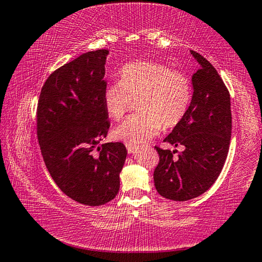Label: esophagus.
<instances>
[{
    "instance_id": "34e87169",
    "label": "esophagus",
    "mask_w": 262,
    "mask_h": 262,
    "mask_svg": "<svg viewBox=\"0 0 262 262\" xmlns=\"http://www.w3.org/2000/svg\"><path fill=\"white\" fill-rule=\"evenodd\" d=\"M126 147H127L128 154H133V152H134V150H135L136 145L135 144H132V143H126Z\"/></svg>"
}]
</instances>
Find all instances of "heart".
<instances>
[{
  "label": "heart",
  "mask_w": 262,
  "mask_h": 262,
  "mask_svg": "<svg viewBox=\"0 0 262 262\" xmlns=\"http://www.w3.org/2000/svg\"><path fill=\"white\" fill-rule=\"evenodd\" d=\"M189 78L156 61H133L119 71V81L105 87L103 104L107 116L121 120L137 99L136 115L116 129V136L129 143L149 141L165 128L182 121L191 102Z\"/></svg>",
  "instance_id": "obj_1"
}]
</instances>
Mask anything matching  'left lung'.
<instances>
[{
  "label": "left lung",
  "mask_w": 262,
  "mask_h": 262,
  "mask_svg": "<svg viewBox=\"0 0 262 262\" xmlns=\"http://www.w3.org/2000/svg\"><path fill=\"white\" fill-rule=\"evenodd\" d=\"M198 61L192 75L193 95L188 112L164 142L183 151L155 146L159 163L154 172L157 191L167 199L184 202L201 196L220 175L231 137L230 95L216 70L191 50ZM178 151V157L172 155Z\"/></svg>",
  "instance_id": "left-lung-1"
}]
</instances>
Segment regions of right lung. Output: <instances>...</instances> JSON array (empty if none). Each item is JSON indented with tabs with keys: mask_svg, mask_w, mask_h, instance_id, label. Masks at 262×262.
I'll return each instance as SVG.
<instances>
[{
	"mask_svg": "<svg viewBox=\"0 0 262 262\" xmlns=\"http://www.w3.org/2000/svg\"><path fill=\"white\" fill-rule=\"evenodd\" d=\"M107 54L85 52L54 71L36 108L37 140L52 180L66 196L88 206L117 196L127 156L121 142L98 146L110 128L103 104Z\"/></svg>",
	"mask_w": 262,
	"mask_h": 262,
	"instance_id": "1",
	"label": "right lung"
}]
</instances>
